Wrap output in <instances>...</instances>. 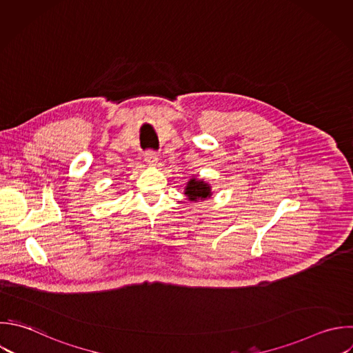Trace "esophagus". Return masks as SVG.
<instances>
[{"label":"esophagus","instance_id":"1","mask_svg":"<svg viewBox=\"0 0 353 353\" xmlns=\"http://www.w3.org/2000/svg\"><path fill=\"white\" fill-rule=\"evenodd\" d=\"M157 160H159V154L156 153V152H153V150H148V152H145V161L148 163V164H156L157 163Z\"/></svg>","mask_w":353,"mask_h":353}]
</instances>
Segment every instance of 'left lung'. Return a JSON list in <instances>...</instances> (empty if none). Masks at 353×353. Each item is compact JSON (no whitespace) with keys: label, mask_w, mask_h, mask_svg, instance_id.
I'll return each instance as SVG.
<instances>
[{"label":"left lung","mask_w":353,"mask_h":353,"mask_svg":"<svg viewBox=\"0 0 353 353\" xmlns=\"http://www.w3.org/2000/svg\"><path fill=\"white\" fill-rule=\"evenodd\" d=\"M185 194L189 197V200L197 201V200H203V199L210 197L211 192H210V186L207 183H204L203 181L190 179V182L188 183Z\"/></svg>","instance_id":"1"}]
</instances>
